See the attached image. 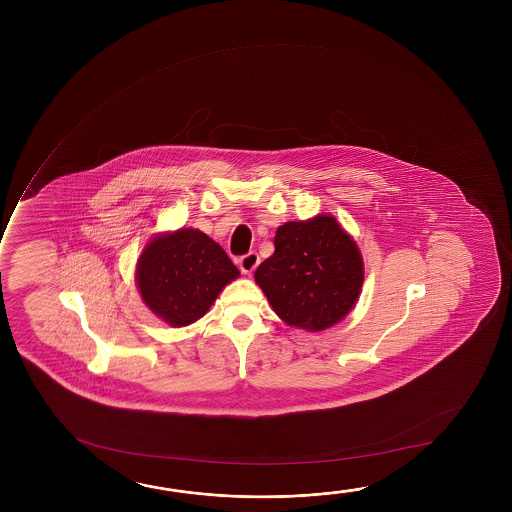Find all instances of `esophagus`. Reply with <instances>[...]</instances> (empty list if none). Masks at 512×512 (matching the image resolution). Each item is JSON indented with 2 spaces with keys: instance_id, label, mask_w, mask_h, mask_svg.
<instances>
[{
  "instance_id": "obj_1",
  "label": "esophagus",
  "mask_w": 512,
  "mask_h": 512,
  "mask_svg": "<svg viewBox=\"0 0 512 512\" xmlns=\"http://www.w3.org/2000/svg\"><path fill=\"white\" fill-rule=\"evenodd\" d=\"M259 255L255 252H248L239 259V269L243 271L244 275H252L255 268L259 266Z\"/></svg>"
}]
</instances>
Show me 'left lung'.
I'll use <instances>...</instances> for the list:
<instances>
[{
  "mask_svg": "<svg viewBox=\"0 0 512 512\" xmlns=\"http://www.w3.org/2000/svg\"><path fill=\"white\" fill-rule=\"evenodd\" d=\"M275 253L255 282L285 323L305 330L332 327L361 293L364 266L357 244L332 216L278 227Z\"/></svg>",
  "mask_w": 512,
  "mask_h": 512,
  "instance_id": "1",
  "label": "left lung"
}]
</instances>
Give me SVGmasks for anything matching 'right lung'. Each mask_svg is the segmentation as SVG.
<instances>
[{
    "mask_svg": "<svg viewBox=\"0 0 512 512\" xmlns=\"http://www.w3.org/2000/svg\"><path fill=\"white\" fill-rule=\"evenodd\" d=\"M239 269L209 235L193 228L155 237L137 264L144 303L173 327L191 325L210 309Z\"/></svg>",
    "mask_w": 512,
    "mask_h": 512,
    "instance_id": "1",
    "label": "right lung"
}]
</instances>
